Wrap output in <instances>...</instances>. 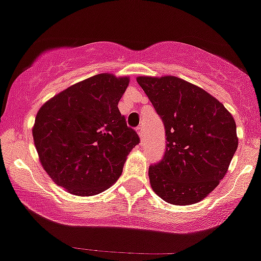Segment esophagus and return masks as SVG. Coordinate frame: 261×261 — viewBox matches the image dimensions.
Wrapping results in <instances>:
<instances>
[{"label":"esophagus","instance_id":"1","mask_svg":"<svg viewBox=\"0 0 261 261\" xmlns=\"http://www.w3.org/2000/svg\"><path fill=\"white\" fill-rule=\"evenodd\" d=\"M137 133H138L139 138L143 139V127H142V125H138V127H137Z\"/></svg>","mask_w":261,"mask_h":261}]
</instances>
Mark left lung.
<instances>
[{"label": "left lung", "instance_id": "obj_1", "mask_svg": "<svg viewBox=\"0 0 261 261\" xmlns=\"http://www.w3.org/2000/svg\"><path fill=\"white\" fill-rule=\"evenodd\" d=\"M166 133V151L148 176L170 204L189 205L218 187L239 146L236 123L216 97L175 76L137 77Z\"/></svg>", "mask_w": 261, "mask_h": 261}]
</instances>
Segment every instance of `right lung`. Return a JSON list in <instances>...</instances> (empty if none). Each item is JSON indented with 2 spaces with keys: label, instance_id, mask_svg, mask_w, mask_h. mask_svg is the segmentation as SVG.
Listing matches in <instances>:
<instances>
[{
  "label": "right lung",
  "instance_id": "obj_1",
  "mask_svg": "<svg viewBox=\"0 0 261 261\" xmlns=\"http://www.w3.org/2000/svg\"><path fill=\"white\" fill-rule=\"evenodd\" d=\"M129 77L100 73L57 94L38 112L33 138L40 164L58 187L80 197L109 189L139 143L118 102Z\"/></svg>",
  "mask_w": 261,
  "mask_h": 261
}]
</instances>
